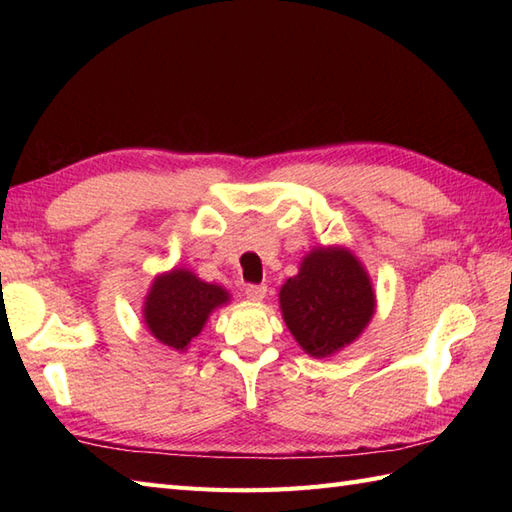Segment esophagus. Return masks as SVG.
<instances>
[{
  "label": "esophagus",
  "mask_w": 512,
  "mask_h": 512,
  "mask_svg": "<svg viewBox=\"0 0 512 512\" xmlns=\"http://www.w3.org/2000/svg\"><path fill=\"white\" fill-rule=\"evenodd\" d=\"M244 295H246L248 301H255V303L264 301V297H266V286H246Z\"/></svg>",
  "instance_id": "34e87169"
}]
</instances>
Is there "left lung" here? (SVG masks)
Returning <instances> with one entry per match:
<instances>
[{
	"mask_svg": "<svg viewBox=\"0 0 512 512\" xmlns=\"http://www.w3.org/2000/svg\"><path fill=\"white\" fill-rule=\"evenodd\" d=\"M279 308L301 350L328 358L363 334L376 312V292L350 248L319 246L281 286Z\"/></svg>",
	"mask_w": 512,
	"mask_h": 512,
	"instance_id": "left-lung-1",
	"label": "left lung"
}]
</instances>
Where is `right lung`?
<instances>
[{
  "label": "right lung",
  "mask_w": 512,
  "mask_h": 512,
  "mask_svg": "<svg viewBox=\"0 0 512 512\" xmlns=\"http://www.w3.org/2000/svg\"><path fill=\"white\" fill-rule=\"evenodd\" d=\"M231 301L228 290L202 281L189 268H171L154 277L143 303L151 336L176 352H187L213 310Z\"/></svg>",
  "instance_id": "right-lung-1"
}]
</instances>
